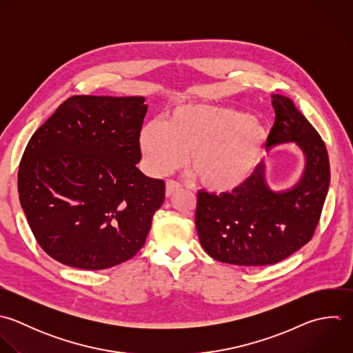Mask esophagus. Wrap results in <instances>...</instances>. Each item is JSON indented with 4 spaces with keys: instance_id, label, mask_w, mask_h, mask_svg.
Instances as JSON below:
<instances>
[{
    "instance_id": "34e87169",
    "label": "esophagus",
    "mask_w": 353,
    "mask_h": 353,
    "mask_svg": "<svg viewBox=\"0 0 353 353\" xmlns=\"http://www.w3.org/2000/svg\"><path fill=\"white\" fill-rule=\"evenodd\" d=\"M181 188V184L174 181V180H168L166 181V196H172L176 191Z\"/></svg>"
}]
</instances>
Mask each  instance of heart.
<instances>
[{
    "label": "heart",
    "mask_w": 353,
    "mask_h": 353,
    "mask_svg": "<svg viewBox=\"0 0 353 353\" xmlns=\"http://www.w3.org/2000/svg\"><path fill=\"white\" fill-rule=\"evenodd\" d=\"M267 141L265 126L248 112L205 104L179 105L162 123H145L139 136L151 174L170 173L188 154L190 169L214 192L239 188L259 163Z\"/></svg>",
    "instance_id": "1"
}]
</instances>
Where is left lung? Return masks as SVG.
<instances>
[{
  "label": "left lung",
  "instance_id": "8db88e82",
  "mask_svg": "<svg viewBox=\"0 0 353 353\" xmlns=\"http://www.w3.org/2000/svg\"><path fill=\"white\" fill-rule=\"evenodd\" d=\"M271 97L275 123L267 148L296 143L305 157V168L300 181L285 191L270 188L265 165L260 163L231 192H198V236L205 252L221 263L245 267L276 264L312 239L322 214L330 185L326 145L289 97Z\"/></svg>",
  "mask_w": 353,
  "mask_h": 353
}]
</instances>
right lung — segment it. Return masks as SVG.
<instances>
[{"label": "right lung", "instance_id": "obj_1", "mask_svg": "<svg viewBox=\"0 0 353 353\" xmlns=\"http://www.w3.org/2000/svg\"><path fill=\"white\" fill-rule=\"evenodd\" d=\"M141 96H72L31 136L17 190L46 254L86 271L132 259L145 243L165 181L147 177L139 136Z\"/></svg>", "mask_w": 353, "mask_h": 353}]
</instances>
